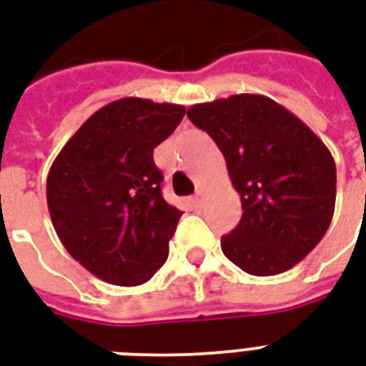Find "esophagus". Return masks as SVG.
Instances as JSON below:
<instances>
[{"mask_svg":"<svg viewBox=\"0 0 366 366\" xmlns=\"http://www.w3.org/2000/svg\"><path fill=\"white\" fill-rule=\"evenodd\" d=\"M194 207H195V209L203 207V192H197V194H195V197H194Z\"/></svg>","mask_w":366,"mask_h":366,"instance_id":"obj_1","label":"esophagus"}]
</instances>
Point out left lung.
Segmentation results:
<instances>
[{
	"mask_svg": "<svg viewBox=\"0 0 366 366\" xmlns=\"http://www.w3.org/2000/svg\"><path fill=\"white\" fill-rule=\"evenodd\" d=\"M189 121L214 139L242 220L220 247L253 276H274L303 261L330 227L336 163L322 139L280 103L259 94L195 103Z\"/></svg>",
	"mask_w": 366,
	"mask_h": 366,
	"instance_id": "8db88e82",
	"label": "left lung"
}]
</instances>
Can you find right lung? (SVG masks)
Returning a JSON list of instances; mask_svg holds the SVG:
<instances>
[{"mask_svg": "<svg viewBox=\"0 0 366 366\" xmlns=\"http://www.w3.org/2000/svg\"><path fill=\"white\" fill-rule=\"evenodd\" d=\"M186 115L177 103L122 97L78 128L47 174V209L74 261L115 286L147 282L169 257L182 211L163 199L153 149Z\"/></svg>", "mask_w": 366, "mask_h": 366, "instance_id": "1", "label": "right lung"}]
</instances>
